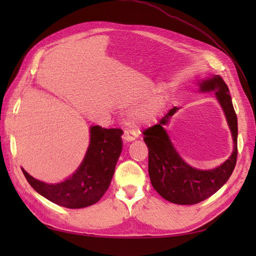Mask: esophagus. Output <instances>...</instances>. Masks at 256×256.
Masks as SVG:
<instances>
[{"instance_id":"esophagus-1","label":"esophagus","mask_w":256,"mask_h":256,"mask_svg":"<svg viewBox=\"0 0 256 256\" xmlns=\"http://www.w3.org/2000/svg\"><path fill=\"white\" fill-rule=\"evenodd\" d=\"M122 138L125 142H132V140L136 138V134H135L133 131H131V130H125Z\"/></svg>"}]
</instances>
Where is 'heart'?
<instances>
[{"label":"heart","instance_id":"heart-1","mask_svg":"<svg viewBox=\"0 0 256 256\" xmlns=\"http://www.w3.org/2000/svg\"><path fill=\"white\" fill-rule=\"evenodd\" d=\"M162 106H164V96L160 92H154V94H150L143 101L142 104L138 106L131 113L133 124H140L150 121L158 113Z\"/></svg>","mask_w":256,"mask_h":256}]
</instances>
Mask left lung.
Masks as SVG:
<instances>
[{
	"label": "left lung",
	"instance_id": "1",
	"mask_svg": "<svg viewBox=\"0 0 256 256\" xmlns=\"http://www.w3.org/2000/svg\"><path fill=\"white\" fill-rule=\"evenodd\" d=\"M201 92L214 91L231 130L234 148L224 164L210 170L189 166L174 148L165 125L178 111L174 106L158 124L143 132L148 148V174L152 186L162 198L177 204H194L211 197L224 186L234 170L238 157V118L229 88L220 76L199 82Z\"/></svg>",
	"mask_w": 256,
	"mask_h": 256
}]
</instances>
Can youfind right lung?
Here are the masks:
<instances>
[{"label":"right lung","mask_w":256,"mask_h":256,"mask_svg":"<svg viewBox=\"0 0 256 256\" xmlns=\"http://www.w3.org/2000/svg\"><path fill=\"white\" fill-rule=\"evenodd\" d=\"M121 128H90V143L77 170L66 180L46 184L37 180L22 168L25 178L36 192L52 202L69 209L86 208L98 202L112 180L122 152Z\"/></svg>","instance_id":"1"}]
</instances>
